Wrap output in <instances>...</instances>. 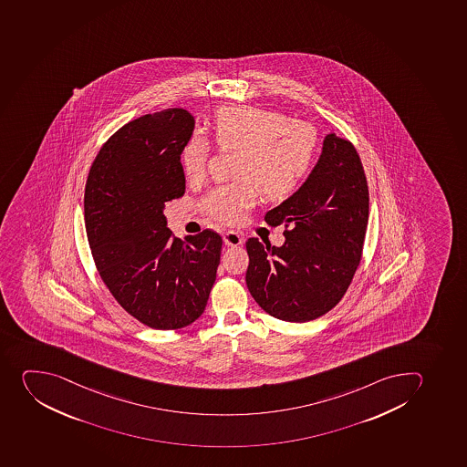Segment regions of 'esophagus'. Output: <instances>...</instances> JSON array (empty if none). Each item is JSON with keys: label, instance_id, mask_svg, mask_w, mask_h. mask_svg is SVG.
<instances>
[{"label": "esophagus", "instance_id": "1", "mask_svg": "<svg viewBox=\"0 0 467 467\" xmlns=\"http://www.w3.org/2000/svg\"><path fill=\"white\" fill-rule=\"evenodd\" d=\"M223 244L228 246H239L244 244V237L237 232H227L223 233Z\"/></svg>", "mask_w": 467, "mask_h": 467}]
</instances>
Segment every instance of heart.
Masks as SVG:
<instances>
[{
  "instance_id": "b5f03b06",
  "label": "heart",
  "mask_w": 467,
  "mask_h": 467,
  "mask_svg": "<svg viewBox=\"0 0 467 467\" xmlns=\"http://www.w3.org/2000/svg\"><path fill=\"white\" fill-rule=\"evenodd\" d=\"M212 133L219 149L237 150L233 172L239 177L214 186L202 198V210L219 223H240L255 202L257 189L267 200L287 198L299 188L316 158V130L265 108H223L214 116ZM207 158L209 144L192 135L180 154L184 174L200 179Z\"/></svg>"
}]
</instances>
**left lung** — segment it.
<instances>
[{
    "label": "left lung",
    "instance_id": "8db88e82",
    "mask_svg": "<svg viewBox=\"0 0 467 467\" xmlns=\"http://www.w3.org/2000/svg\"><path fill=\"white\" fill-rule=\"evenodd\" d=\"M368 184L350 141L326 135L304 184L265 213L285 225L283 246L248 239L246 285L265 313L305 323L343 299L360 263L368 223Z\"/></svg>",
    "mask_w": 467,
    "mask_h": 467
}]
</instances>
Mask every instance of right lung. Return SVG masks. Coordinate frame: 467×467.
Wrapping results in <instances>:
<instances>
[{"instance_id":"add662e5","label":"right lung","mask_w":467,"mask_h":467,"mask_svg":"<svg viewBox=\"0 0 467 467\" xmlns=\"http://www.w3.org/2000/svg\"><path fill=\"white\" fill-rule=\"evenodd\" d=\"M193 126L182 108L129 121L87 179L84 219L99 275L121 308L153 329H180L204 313L221 260L218 233L182 242L163 214L165 202L183 197L180 154Z\"/></svg>"}]
</instances>
